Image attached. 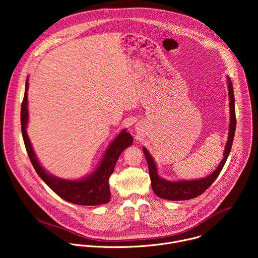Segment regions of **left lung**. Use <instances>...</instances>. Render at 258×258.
Masks as SVG:
<instances>
[{
	"label": "left lung",
	"instance_id": "1",
	"mask_svg": "<svg viewBox=\"0 0 258 258\" xmlns=\"http://www.w3.org/2000/svg\"><path fill=\"white\" fill-rule=\"evenodd\" d=\"M228 89H229V99H230V132L228 137V142L224 152V158L220 161L219 165L216 167V169L209 174L206 177L200 178V179H193V180H176V181H170L166 180L158 175L157 172V166L155 164V161L153 160L152 156L148 152L146 148H143V152L145 154L147 163H148L149 167V174L151 178V185L154 193L163 199L166 200H172V201H180V200H189L198 197L202 193H204L210 186L211 183L216 179L218 174L222 171L228 156L231 152L233 140L235 136L236 131V112H235V97H234V91H233V84L231 82V79L228 77Z\"/></svg>",
	"mask_w": 258,
	"mask_h": 258
}]
</instances>
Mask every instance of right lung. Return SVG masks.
Listing matches in <instances>:
<instances>
[{"instance_id":"1","label":"right lung","mask_w":258,"mask_h":258,"mask_svg":"<svg viewBox=\"0 0 258 258\" xmlns=\"http://www.w3.org/2000/svg\"><path fill=\"white\" fill-rule=\"evenodd\" d=\"M27 90L28 79H26L25 92L21 104V132L28 157L36 173L58 196H60L65 201L86 206L108 203L110 201V196H111L109 188V177L112 174L116 161L122 151L133 144V137L126 133V130H123L115 138V140L110 144L97 169L83 179H63L49 174L42 167L38 158H36L29 138L26 134V126L28 121Z\"/></svg>"}]
</instances>
